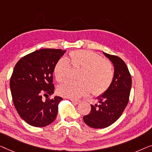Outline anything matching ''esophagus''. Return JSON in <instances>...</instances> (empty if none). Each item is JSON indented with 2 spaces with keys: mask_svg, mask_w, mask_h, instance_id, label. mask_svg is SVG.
<instances>
[{
  "mask_svg": "<svg viewBox=\"0 0 152 152\" xmlns=\"http://www.w3.org/2000/svg\"><path fill=\"white\" fill-rule=\"evenodd\" d=\"M70 100H71V101H72V102H73V103L76 104H78L80 102V100H78V99H70Z\"/></svg>",
  "mask_w": 152,
  "mask_h": 152,
  "instance_id": "obj_1",
  "label": "esophagus"
}]
</instances>
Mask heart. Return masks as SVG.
<instances>
[{
    "label": "heart",
    "mask_w": 152,
    "mask_h": 152,
    "mask_svg": "<svg viewBox=\"0 0 152 152\" xmlns=\"http://www.w3.org/2000/svg\"><path fill=\"white\" fill-rule=\"evenodd\" d=\"M81 67L77 81L67 80L58 86L57 91L61 96L77 99L91 91L92 94H102L110 87L114 72L112 65L101 56L87 50L72 51L66 58H61L56 62L53 72L56 80L61 82L68 75L69 64Z\"/></svg>",
    "instance_id": "1"
}]
</instances>
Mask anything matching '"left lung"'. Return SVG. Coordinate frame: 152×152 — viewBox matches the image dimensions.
<instances>
[{"mask_svg": "<svg viewBox=\"0 0 152 152\" xmlns=\"http://www.w3.org/2000/svg\"><path fill=\"white\" fill-rule=\"evenodd\" d=\"M114 66V76L110 87L98 97V104L83 117L85 123L93 128H104L118 119L128 103L132 78L128 67L121 58L104 53Z\"/></svg>", "mask_w": 152, "mask_h": 152, "instance_id": "1", "label": "left lung"}]
</instances>
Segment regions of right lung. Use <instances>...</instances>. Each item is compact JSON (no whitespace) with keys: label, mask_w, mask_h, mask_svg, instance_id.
Wrapping results in <instances>:
<instances>
[{"label":"right lung","mask_w":152,"mask_h":152,"mask_svg":"<svg viewBox=\"0 0 152 152\" xmlns=\"http://www.w3.org/2000/svg\"><path fill=\"white\" fill-rule=\"evenodd\" d=\"M66 50L40 49L24 56L15 65L10 89L15 109L29 125L45 127L56 119L58 105L63 98H48L54 92L53 69Z\"/></svg>","instance_id":"add662e5"}]
</instances>
